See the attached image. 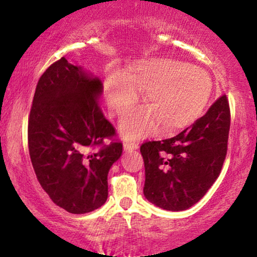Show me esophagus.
<instances>
[{
    "mask_svg": "<svg viewBox=\"0 0 257 257\" xmlns=\"http://www.w3.org/2000/svg\"><path fill=\"white\" fill-rule=\"evenodd\" d=\"M139 147L138 143H135V141H125L124 144H123V149H124V151H133V150H137Z\"/></svg>",
    "mask_w": 257,
    "mask_h": 257,
    "instance_id": "34e87169",
    "label": "esophagus"
}]
</instances>
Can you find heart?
Masks as SVG:
<instances>
[{
  "instance_id": "1",
  "label": "heart",
  "mask_w": 257,
  "mask_h": 257,
  "mask_svg": "<svg viewBox=\"0 0 257 257\" xmlns=\"http://www.w3.org/2000/svg\"><path fill=\"white\" fill-rule=\"evenodd\" d=\"M111 111L124 114L147 91L149 106L126 113L119 123L128 140H140L156 134L162 126L173 132L192 123L208 104L213 90L210 75L204 69L174 59H153L139 64L128 77L111 76L105 83Z\"/></svg>"
}]
</instances>
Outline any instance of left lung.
I'll return each instance as SVG.
<instances>
[{
    "instance_id": "1",
    "label": "left lung",
    "mask_w": 257,
    "mask_h": 257,
    "mask_svg": "<svg viewBox=\"0 0 257 257\" xmlns=\"http://www.w3.org/2000/svg\"><path fill=\"white\" fill-rule=\"evenodd\" d=\"M229 124L228 99L222 95L176 137L144 143L140 152L147 200L172 211L196 204L219 178L227 155Z\"/></svg>"
}]
</instances>
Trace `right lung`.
<instances>
[{"label":"right lung","instance_id":"1","mask_svg":"<svg viewBox=\"0 0 257 257\" xmlns=\"http://www.w3.org/2000/svg\"><path fill=\"white\" fill-rule=\"evenodd\" d=\"M101 81L65 58L53 63L35 90L28 141L38 182L71 214L95 210L107 199V174L123 145L99 104ZM111 143L104 144V139Z\"/></svg>","mask_w":257,"mask_h":257}]
</instances>
